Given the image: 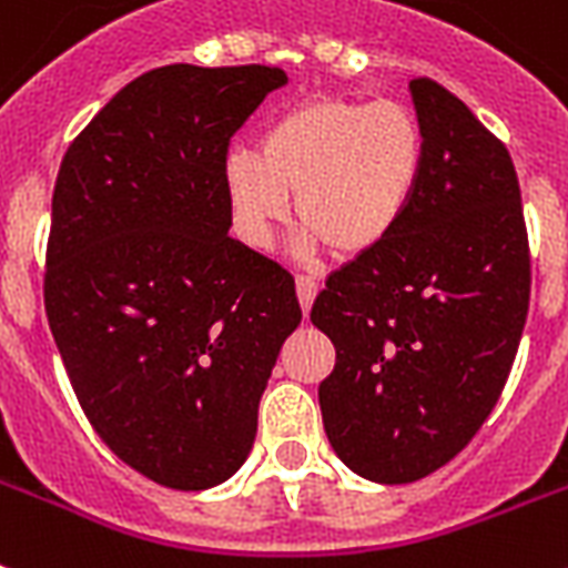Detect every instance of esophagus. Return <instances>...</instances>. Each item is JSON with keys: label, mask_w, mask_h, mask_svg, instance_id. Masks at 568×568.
Listing matches in <instances>:
<instances>
[{"label": "esophagus", "mask_w": 568, "mask_h": 568, "mask_svg": "<svg viewBox=\"0 0 568 568\" xmlns=\"http://www.w3.org/2000/svg\"><path fill=\"white\" fill-rule=\"evenodd\" d=\"M317 288H321V285H317L312 276H303V274L297 276V300H300V306H303V312H306V315H308V308H312V303H315Z\"/></svg>", "instance_id": "esophagus-1"}]
</instances>
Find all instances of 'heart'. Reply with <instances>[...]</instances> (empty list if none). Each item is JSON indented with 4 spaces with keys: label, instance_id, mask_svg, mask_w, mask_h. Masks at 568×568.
I'll return each instance as SVG.
<instances>
[{
    "label": "heart",
    "instance_id": "1",
    "mask_svg": "<svg viewBox=\"0 0 568 568\" xmlns=\"http://www.w3.org/2000/svg\"><path fill=\"white\" fill-rule=\"evenodd\" d=\"M423 163V124L408 104L321 95L268 122L260 154L227 151L221 180L239 236L253 247L271 242L294 195L306 244L358 260L399 230Z\"/></svg>",
    "mask_w": 568,
    "mask_h": 568
}]
</instances>
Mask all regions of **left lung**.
Wrapping results in <instances>:
<instances>
[{"label": "left lung", "instance_id": "obj_1", "mask_svg": "<svg viewBox=\"0 0 568 568\" xmlns=\"http://www.w3.org/2000/svg\"><path fill=\"white\" fill-rule=\"evenodd\" d=\"M426 163L379 251L329 274L312 324L335 344L317 399L353 473L408 484L449 464L499 403L531 300L514 160L473 110L414 78Z\"/></svg>", "mask_w": 568, "mask_h": 568}]
</instances>
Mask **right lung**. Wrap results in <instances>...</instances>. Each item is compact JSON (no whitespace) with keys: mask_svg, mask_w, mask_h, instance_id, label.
Here are the masks:
<instances>
[{"mask_svg":"<svg viewBox=\"0 0 568 568\" xmlns=\"http://www.w3.org/2000/svg\"><path fill=\"white\" fill-rule=\"evenodd\" d=\"M276 67L133 78L60 163L45 315L78 403L113 455L172 490L227 481L297 329L294 276L227 230L221 163Z\"/></svg>","mask_w":568,"mask_h":568,"instance_id":"obj_1","label":"right lung"}]
</instances>
